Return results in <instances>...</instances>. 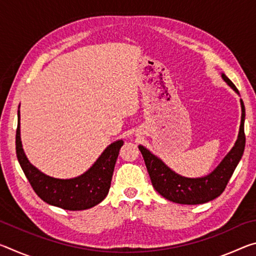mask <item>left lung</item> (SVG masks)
<instances>
[{
	"mask_svg": "<svg viewBox=\"0 0 256 256\" xmlns=\"http://www.w3.org/2000/svg\"><path fill=\"white\" fill-rule=\"evenodd\" d=\"M222 76L234 92L240 94L235 84L224 73H222ZM240 106L242 120L235 146L218 164V167L204 177L188 178L180 176L144 146H138V150L144 156L151 183L160 196L180 204H202L218 198L224 192L245 149V106L242 99Z\"/></svg>",
	"mask_w": 256,
	"mask_h": 256,
	"instance_id": "8db88e82",
	"label": "left lung"
}]
</instances>
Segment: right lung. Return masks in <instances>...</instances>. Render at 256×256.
Returning <instances> with one entry per match:
<instances>
[{
	"label": "right lung",
	"mask_w": 256,
	"mask_h": 256,
	"mask_svg": "<svg viewBox=\"0 0 256 256\" xmlns=\"http://www.w3.org/2000/svg\"><path fill=\"white\" fill-rule=\"evenodd\" d=\"M123 140L112 142L92 167L74 178H54L37 170L26 157L20 138V112L16 134V157L26 177L42 201L64 210H86L100 203L110 188L112 172Z\"/></svg>",
	"instance_id": "add662e5"
}]
</instances>
